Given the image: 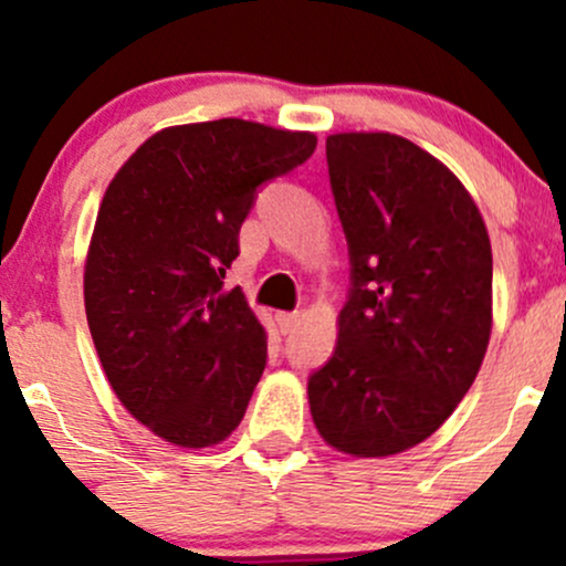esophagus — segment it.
Here are the masks:
<instances>
[{
  "instance_id": "obj_1",
  "label": "esophagus",
  "mask_w": 566,
  "mask_h": 566,
  "mask_svg": "<svg viewBox=\"0 0 566 566\" xmlns=\"http://www.w3.org/2000/svg\"><path fill=\"white\" fill-rule=\"evenodd\" d=\"M301 317L298 312H279L276 315V323H279V331H282V334H295V331H298V325H301Z\"/></svg>"
}]
</instances>
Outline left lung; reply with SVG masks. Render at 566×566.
I'll list each match as a JSON object with an SVG mask.
<instances>
[{"mask_svg":"<svg viewBox=\"0 0 566 566\" xmlns=\"http://www.w3.org/2000/svg\"><path fill=\"white\" fill-rule=\"evenodd\" d=\"M353 290L310 378L328 447L389 458L430 438L476 380L493 331V251L458 175L397 134L325 139Z\"/></svg>","mask_w":566,"mask_h":566,"instance_id":"8db88e82","label":"left lung"}]
</instances>
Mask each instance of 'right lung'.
<instances>
[{"label":"right lung","mask_w":566,"mask_h":566,"mask_svg":"<svg viewBox=\"0 0 566 566\" xmlns=\"http://www.w3.org/2000/svg\"><path fill=\"white\" fill-rule=\"evenodd\" d=\"M315 147L238 117L172 125L108 182L84 262L90 334L125 410L172 447H216L247 413L268 334L227 268L256 186Z\"/></svg>","instance_id":"right-lung-1"}]
</instances>
